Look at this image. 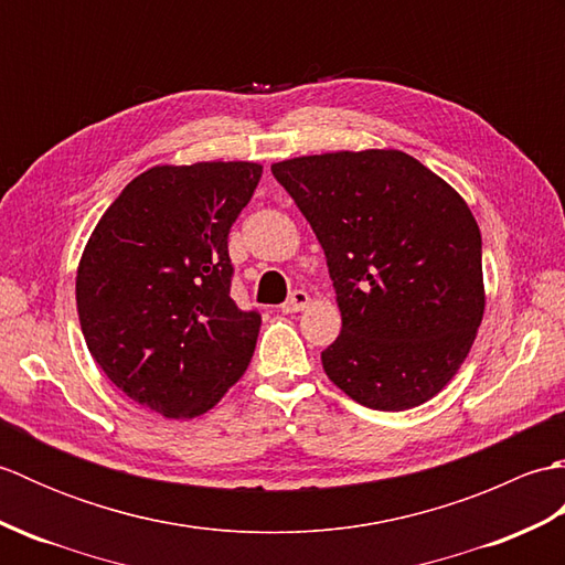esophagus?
<instances>
[{"mask_svg":"<svg viewBox=\"0 0 565 565\" xmlns=\"http://www.w3.org/2000/svg\"><path fill=\"white\" fill-rule=\"evenodd\" d=\"M310 303V296L306 291H294L289 296V301L281 306V313H298V310H303Z\"/></svg>","mask_w":565,"mask_h":565,"instance_id":"obj_1","label":"esophagus"}]
</instances>
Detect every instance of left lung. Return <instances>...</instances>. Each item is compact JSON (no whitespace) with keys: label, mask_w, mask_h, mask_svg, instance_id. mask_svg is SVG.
<instances>
[{"label":"left lung","mask_w":565,"mask_h":565,"mask_svg":"<svg viewBox=\"0 0 565 565\" xmlns=\"http://www.w3.org/2000/svg\"><path fill=\"white\" fill-rule=\"evenodd\" d=\"M326 249L342 332L320 354L334 386L411 411L459 371L483 320L481 231L456 191L401 150L271 164Z\"/></svg>","instance_id":"1"}]
</instances>
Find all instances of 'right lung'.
Returning a JSON list of instances; mask_svg holds the SVG:
<instances>
[{"mask_svg":"<svg viewBox=\"0 0 565 565\" xmlns=\"http://www.w3.org/2000/svg\"><path fill=\"white\" fill-rule=\"evenodd\" d=\"M259 177L255 162L152 167L84 247L77 313L94 362L164 417L211 411L255 352L262 316L233 301L227 233Z\"/></svg>","mask_w":565,"mask_h":565,"instance_id":"1","label":"right lung"}]
</instances>
